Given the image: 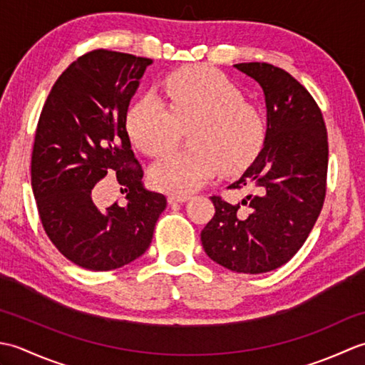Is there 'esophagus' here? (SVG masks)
Returning <instances> with one entry per match:
<instances>
[{
  "mask_svg": "<svg viewBox=\"0 0 365 365\" xmlns=\"http://www.w3.org/2000/svg\"><path fill=\"white\" fill-rule=\"evenodd\" d=\"M188 199H190L188 195H170V196H168V202L169 204H183V202H187Z\"/></svg>",
  "mask_w": 365,
  "mask_h": 365,
  "instance_id": "obj_1",
  "label": "esophagus"
}]
</instances>
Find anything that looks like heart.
<instances>
[{
    "label": "heart",
    "mask_w": 365,
    "mask_h": 365,
    "mask_svg": "<svg viewBox=\"0 0 365 365\" xmlns=\"http://www.w3.org/2000/svg\"><path fill=\"white\" fill-rule=\"evenodd\" d=\"M188 127V149L170 150L150 169L155 188L188 195L220 173L250 166L267 138L262 110L227 75L207 66H190L161 81L157 98L130 105L127 133L139 150L158 155Z\"/></svg>",
    "instance_id": "b5f03b06"
}]
</instances>
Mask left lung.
Returning a JSON list of instances; mask_svg holds the SVG:
<instances>
[{
	"label": "left lung",
	"mask_w": 365,
	"mask_h": 365,
	"mask_svg": "<svg viewBox=\"0 0 365 365\" xmlns=\"http://www.w3.org/2000/svg\"><path fill=\"white\" fill-rule=\"evenodd\" d=\"M235 68L257 81L267 103L263 149L230 190L242 202L212 196L215 216L200 232L204 251L235 273L260 274L304 245L327 195L328 135L319 105L293 76L267 63Z\"/></svg>",
	"instance_id": "1"
}]
</instances>
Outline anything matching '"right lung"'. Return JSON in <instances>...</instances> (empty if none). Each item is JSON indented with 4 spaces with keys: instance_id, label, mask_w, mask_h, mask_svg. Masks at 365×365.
<instances>
[{
    "instance_id": "right-lung-1",
    "label": "right lung",
    "mask_w": 365,
    "mask_h": 365,
    "mask_svg": "<svg viewBox=\"0 0 365 365\" xmlns=\"http://www.w3.org/2000/svg\"><path fill=\"white\" fill-rule=\"evenodd\" d=\"M149 58L94 50L68 66L38 118L31 185L38 216L66 259L91 271L120 268L141 257L166 208V197L143 183L125 115ZM116 174L126 204L100 209L93 187Z\"/></svg>"
}]
</instances>
